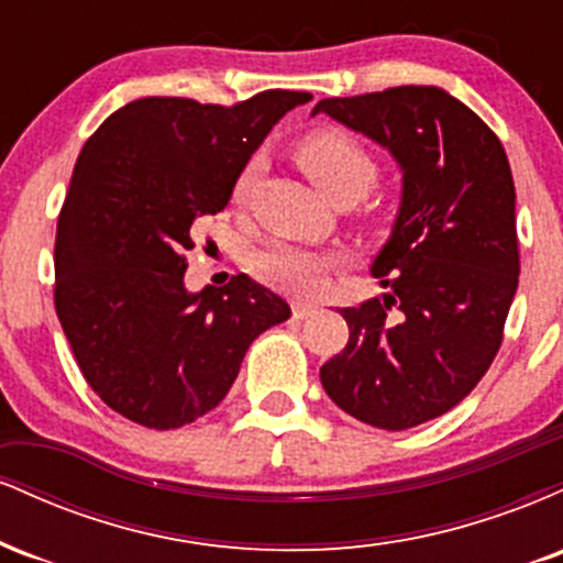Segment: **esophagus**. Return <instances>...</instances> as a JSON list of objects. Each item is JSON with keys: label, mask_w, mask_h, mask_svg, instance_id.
<instances>
[{"label": "esophagus", "mask_w": 563, "mask_h": 563, "mask_svg": "<svg viewBox=\"0 0 563 563\" xmlns=\"http://www.w3.org/2000/svg\"><path fill=\"white\" fill-rule=\"evenodd\" d=\"M318 312V307L314 303H307V301H294V318L296 320H307L309 314Z\"/></svg>", "instance_id": "34e87169"}]
</instances>
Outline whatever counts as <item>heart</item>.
<instances>
[{
	"label": "heart",
	"mask_w": 563,
	"mask_h": 563,
	"mask_svg": "<svg viewBox=\"0 0 563 563\" xmlns=\"http://www.w3.org/2000/svg\"><path fill=\"white\" fill-rule=\"evenodd\" d=\"M294 158L309 177V183L328 200L341 196L354 200L363 198L378 177V164L373 153L354 134L335 126L318 129L296 142ZM256 177H260V158H251L232 183V203L243 206L249 200ZM254 269L269 286L301 294V290L318 286L320 275L328 269V260L309 249H299V245L277 243L256 254Z\"/></svg>",
	"instance_id": "obj_1"
}]
</instances>
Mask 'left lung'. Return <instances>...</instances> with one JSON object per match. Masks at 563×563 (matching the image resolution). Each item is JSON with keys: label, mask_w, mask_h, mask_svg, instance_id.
<instances>
[{"label": "left lung", "mask_w": 563, "mask_h": 563, "mask_svg": "<svg viewBox=\"0 0 563 563\" xmlns=\"http://www.w3.org/2000/svg\"><path fill=\"white\" fill-rule=\"evenodd\" d=\"M328 113L391 153L402 200L373 277L380 299L341 309L349 341L322 389L357 421L402 431L444 416L503 344L519 286L516 190L497 134L439 87L328 97Z\"/></svg>", "instance_id": "obj_1"}]
</instances>
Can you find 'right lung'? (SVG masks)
<instances>
[{
  "instance_id": "1",
  "label": "right lung",
  "mask_w": 563,
  "mask_h": 563,
  "mask_svg": "<svg viewBox=\"0 0 563 563\" xmlns=\"http://www.w3.org/2000/svg\"><path fill=\"white\" fill-rule=\"evenodd\" d=\"M309 92L238 106L142 97L81 147L55 238V312L92 391L145 429H179L222 402L256 335L290 318L235 275L185 288L192 228L228 206L238 172Z\"/></svg>"
}]
</instances>
